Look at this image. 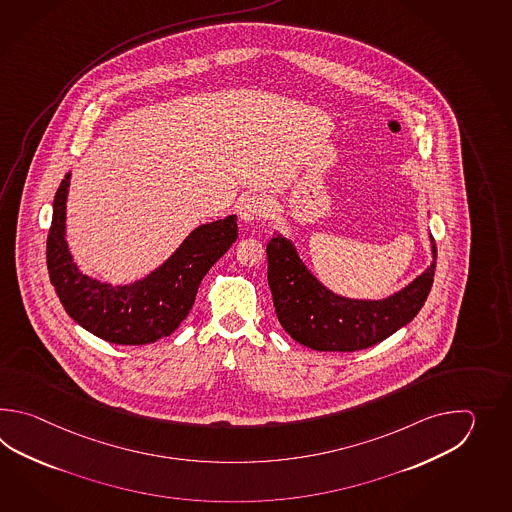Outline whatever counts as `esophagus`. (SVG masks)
<instances>
[{"mask_svg":"<svg viewBox=\"0 0 512 512\" xmlns=\"http://www.w3.org/2000/svg\"><path fill=\"white\" fill-rule=\"evenodd\" d=\"M269 212H271L269 199L258 196V194L241 199L240 205H238V216L243 223H254L256 219L267 218Z\"/></svg>","mask_w":512,"mask_h":512,"instance_id":"obj_1","label":"esophagus"}]
</instances>
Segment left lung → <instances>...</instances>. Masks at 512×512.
Masks as SVG:
<instances>
[{
	"label": "left lung",
	"instance_id": "1",
	"mask_svg": "<svg viewBox=\"0 0 512 512\" xmlns=\"http://www.w3.org/2000/svg\"><path fill=\"white\" fill-rule=\"evenodd\" d=\"M432 263L414 282L382 300H355L329 291L300 260L293 241L274 234L267 243V280L276 316L283 329L305 348L316 351H359L399 331L425 305L434 283Z\"/></svg>",
	"mask_w": 512,
	"mask_h": 512
}]
</instances>
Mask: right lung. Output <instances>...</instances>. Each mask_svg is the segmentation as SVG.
I'll return each instance as SVG.
<instances>
[{
	"label": "right lung",
	"mask_w": 512,
	"mask_h": 512,
	"mask_svg": "<svg viewBox=\"0 0 512 512\" xmlns=\"http://www.w3.org/2000/svg\"><path fill=\"white\" fill-rule=\"evenodd\" d=\"M66 174L56 190L47 236V269L67 315L111 344L142 346L172 335L190 313L199 283L238 238L236 216L192 230L161 267L128 285H111L78 269L66 241Z\"/></svg>",
	"instance_id": "obj_1"
}]
</instances>
